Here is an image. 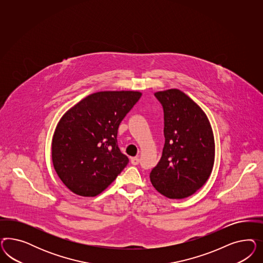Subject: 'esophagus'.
Listing matches in <instances>:
<instances>
[{"label": "esophagus", "mask_w": 263, "mask_h": 263, "mask_svg": "<svg viewBox=\"0 0 263 263\" xmlns=\"http://www.w3.org/2000/svg\"><path fill=\"white\" fill-rule=\"evenodd\" d=\"M139 163H140V159H139L138 157H132V158H131V164H132V165L136 166V165H138Z\"/></svg>", "instance_id": "34e87169"}]
</instances>
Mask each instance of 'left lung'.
Returning <instances> with one entry per match:
<instances>
[{"label":"left lung","instance_id":"obj_1","mask_svg":"<svg viewBox=\"0 0 263 263\" xmlns=\"http://www.w3.org/2000/svg\"><path fill=\"white\" fill-rule=\"evenodd\" d=\"M154 96L164 110L165 144L151 181L168 199H184L211 175L215 157L212 128L204 111L181 90L172 88Z\"/></svg>","mask_w":263,"mask_h":263}]
</instances>
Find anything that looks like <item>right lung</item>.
<instances>
[{
  "label": "right lung",
  "instance_id": "obj_1",
  "mask_svg": "<svg viewBox=\"0 0 263 263\" xmlns=\"http://www.w3.org/2000/svg\"><path fill=\"white\" fill-rule=\"evenodd\" d=\"M142 93L99 91L85 97L63 116L52 140L57 175L76 195L96 197L126 167L118 146V129Z\"/></svg>",
  "mask_w": 263,
  "mask_h": 263
}]
</instances>
